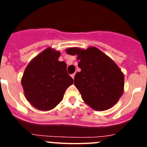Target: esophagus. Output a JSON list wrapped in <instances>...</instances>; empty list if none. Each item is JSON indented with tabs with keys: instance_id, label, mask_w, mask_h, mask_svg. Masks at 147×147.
<instances>
[{
	"instance_id": "esophagus-1",
	"label": "esophagus",
	"mask_w": 147,
	"mask_h": 147,
	"mask_svg": "<svg viewBox=\"0 0 147 147\" xmlns=\"http://www.w3.org/2000/svg\"><path fill=\"white\" fill-rule=\"evenodd\" d=\"M74 76H75V74H71V77H72L73 79H74Z\"/></svg>"
}]
</instances>
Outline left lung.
I'll list each match as a JSON object with an SVG mask.
<instances>
[{"label":"left lung","instance_id":"8db88e82","mask_svg":"<svg viewBox=\"0 0 147 147\" xmlns=\"http://www.w3.org/2000/svg\"><path fill=\"white\" fill-rule=\"evenodd\" d=\"M70 55H77L81 68L74 77V85L82 98L96 110H105L119 101L124 91V76L115 62L95 47L86 50L71 48Z\"/></svg>","mask_w":147,"mask_h":147}]
</instances>
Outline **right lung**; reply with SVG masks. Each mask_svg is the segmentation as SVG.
Masks as SVG:
<instances>
[{
    "mask_svg": "<svg viewBox=\"0 0 147 147\" xmlns=\"http://www.w3.org/2000/svg\"><path fill=\"white\" fill-rule=\"evenodd\" d=\"M59 56V51L48 48L26 67L21 84L26 98L36 109L46 111L54 108L74 83L65 62L58 60Z\"/></svg>",
    "mask_w": 147,
    "mask_h": 147,
    "instance_id": "obj_1",
    "label": "right lung"
}]
</instances>
